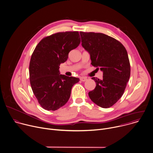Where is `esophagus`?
Wrapping results in <instances>:
<instances>
[{
    "label": "esophagus",
    "instance_id": "obj_1",
    "mask_svg": "<svg viewBox=\"0 0 153 153\" xmlns=\"http://www.w3.org/2000/svg\"><path fill=\"white\" fill-rule=\"evenodd\" d=\"M87 79V78H86V77H84V76H81V77L80 78V80H81V81H83V82L85 81Z\"/></svg>",
    "mask_w": 153,
    "mask_h": 153
}]
</instances>
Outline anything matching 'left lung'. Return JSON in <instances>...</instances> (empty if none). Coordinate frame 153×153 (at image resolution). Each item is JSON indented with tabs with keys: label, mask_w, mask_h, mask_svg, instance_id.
<instances>
[{
	"label": "left lung",
	"mask_w": 153,
	"mask_h": 153,
	"mask_svg": "<svg viewBox=\"0 0 153 153\" xmlns=\"http://www.w3.org/2000/svg\"><path fill=\"white\" fill-rule=\"evenodd\" d=\"M80 35L82 47L90 55L91 64L103 72L102 79L91 78L96 86L88 96L97 105L109 108L123 96L130 78L127 52L121 42L103 33L80 32Z\"/></svg>",
	"instance_id": "8db88e82"
}]
</instances>
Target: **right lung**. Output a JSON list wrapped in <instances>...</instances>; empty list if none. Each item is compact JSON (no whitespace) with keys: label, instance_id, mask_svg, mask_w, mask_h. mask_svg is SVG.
I'll use <instances>...</instances> for the list:
<instances>
[{"label":"right lung","instance_id":"1","mask_svg":"<svg viewBox=\"0 0 153 153\" xmlns=\"http://www.w3.org/2000/svg\"><path fill=\"white\" fill-rule=\"evenodd\" d=\"M78 32H59L43 38L36 47L29 65L30 82L39 103L56 111L68 101L73 85L79 79L60 75L59 66L80 44Z\"/></svg>","mask_w":153,"mask_h":153}]
</instances>
